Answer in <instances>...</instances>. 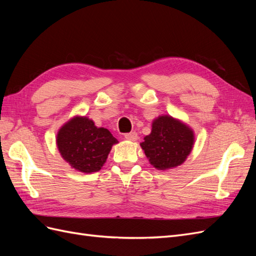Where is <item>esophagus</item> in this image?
<instances>
[{
  "instance_id": "esophagus-1",
  "label": "esophagus",
  "mask_w": 256,
  "mask_h": 256,
  "mask_svg": "<svg viewBox=\"0 0 256 256\" xmlns=\"http://www.w3.org/2000/svg\"><path fill=\"white\" fill-rule=\"evenodd\" d=\"M125 138L129 141H136L138 140V134L136 132H128L125 134Z\"/></svg>"
}]
</instances>
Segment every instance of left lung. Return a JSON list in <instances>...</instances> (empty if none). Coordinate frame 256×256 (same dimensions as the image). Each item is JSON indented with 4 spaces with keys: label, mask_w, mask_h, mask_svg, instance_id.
<instances>
[{
    "label": "left lung",
    "mask_w": 256,
    "mask_h": 256,
    "mask_svg": "<svg viewBox=\"0 0 256 256\" xmlns=\"http://www.w3.org/2000/svg\"><path fill=\"white\" fill-rule=\"evenodd\" d=\"M194 136L190 128L171 116H160L152 122V134L141 143L146 157L158 170L182 164L190 154Z\"/></svg>",
    "instance_id": "obj_1"
}]
</instances>
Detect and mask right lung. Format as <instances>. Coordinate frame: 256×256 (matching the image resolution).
Segmentation results:
<instances>
[{
    "label": "right lung",
    "instance_id": "obj_1",
    "mask_svg": "<svg viewBox=\"0 0 256 256\" xmlns=\"http://www.w3.org/2000/svg\"><path fill=\"white\" fill-rule=\"evenodd\" d=\"M118 141L106 128H97L86 118H74L58 134V150L69 164L83 173L99 171L112 145Z\"/></svg>",
    "mask_w": 256,
    "mask_h": 256
}]
</instances>
